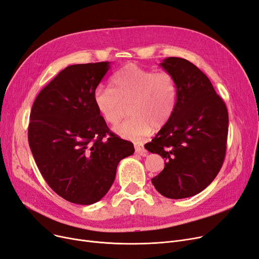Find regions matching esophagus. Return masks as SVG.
<instances>
[{"mask_svg":"<svg viewBox=\"0 0 259 259\" xmlns=\"http://www.w3.org/2000/svg\"><path fill=\"white\" fill-rule=\"evenodd\" d=\"M136 152L142 156H146L148 155V151L146 150L143 146H140V145H136Z\"/></svg>","mask_w":259,"mask_h":259,"instance_id":"esophagus-1","label":"esophagus"}]
</instances>
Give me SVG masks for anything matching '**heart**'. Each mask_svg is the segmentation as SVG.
Here are the masks:
<instances>
[{"label":"heart","instance_id":"heart-1","mask_svg":"<svg viewBox=\"0 0 259 259\" xmlns=\"http://www.w3.org/2000/svg\"><path fill=\"white\" fill-rule=\"evenodd\" d=\"M178 102V85L166 72L154 73L138 64L122 66L111 78L110 88L98 87L93 93V103L107 123L115 125L129 104L130 118L113 128L118 137L137 141L161 128L174 114Z\"/></svg>","mask_w":259,"mask_h":259}]
</instances>
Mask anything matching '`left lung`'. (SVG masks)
Here are the masks:
<instances>
[{
  "instance_id": "1",
  "label": "left lung",
  "mask_w": 259,
  "mask_h": 259,
  "mask_svg": "<svg viewBox=\"0 0 259 259\" xmlns=\"http://www.w3.org/2000/svg\"><path fill=\"white\" fill-rule=\"evenodd\" d=\"M160 64L175 78L178 102L171 118L145 148L165 159L164 169L151 179L155 189L166 198L183 199L202 192L220 171L229 114L207 76L195 64L178 57Z\"/></svg>"
}]
</instances>
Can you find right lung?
<instances>
[{"instance_id":"add662e5","label":"right lung","mask_w":259,"mask_h":259,"mask_svg":"<svg viewBox=\"0 0 259 259\" xmlns=\"http://www.w3.org/2000/svg\"><path fill=\"white\" fill-rule=\"evenodd\" d=\"M110 62L66 66L41 90L30 112L28 143L42 177L72 203L89 205L113 184L131 142L112 133L93 103Z\"/></svg>"}]
</instances>
